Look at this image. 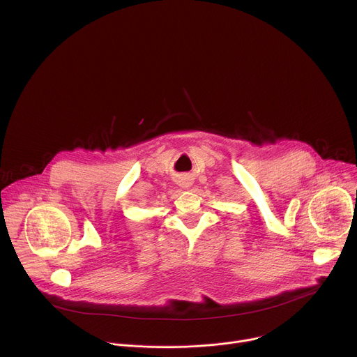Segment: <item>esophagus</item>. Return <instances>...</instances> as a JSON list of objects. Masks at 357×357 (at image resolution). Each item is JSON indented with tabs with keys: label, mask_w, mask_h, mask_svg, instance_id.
<instances>
[{
	"label": "esophagus",
	"mask_w": 357,
	"mask_h": 357,
	"mask_svg": "<svg viewBox=\"0 0 357 357\" xmlns=\"http://www.w3.org/2000/svg\"><path fill=\"white\" fill-rule=\"evenodd\" d=\"M179 185H181L182 188H189V186L192 185V182H190L189 178H182V179L179 181Z\"/></svg>",
	"instance_id": "obj_1"
}]
</instances>
